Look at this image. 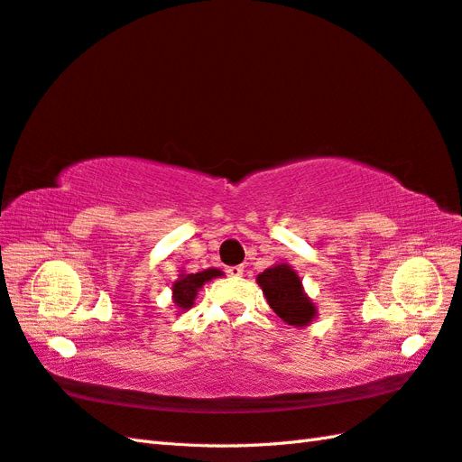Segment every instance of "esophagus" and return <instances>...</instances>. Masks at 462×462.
<instances>
[{"label": "esophagus", "instance_id": "1", "mask_svg": "<svg viewBox=\"0 0 462 462\" xmlns=\"http://www.w3.org/2000/svg\"><path fill=\"white\" fill-rule=\"evenodd\" d=\"M226 273H228L230 277H240V275L244 273V267H242V265H232V267H228Z\"/></svg>", "mask_w": 462, "mask_h": 462}]
</instances>
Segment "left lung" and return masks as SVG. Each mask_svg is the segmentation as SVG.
Returning <instances> with one entry per match:
<instances>
[{
	"mask_svg": "<svg viewBox=\"0 0 462 462\" xmlns=\"http://www.w3.org/2000/svg\"><path fill=\"white\" fill-rule=\"evenodd\" d=\"M257 283L263 289L267 303L273 313L283 319L287 325L305 327L315 317V305L303 293L301 280L291 267L282 263L257 275Z\"/></svg>",
	"mask_w": 462,
	"mask_h": 462,
	"instance_id": "8db88e82",
	"label": "left lung"
}]
</instances>
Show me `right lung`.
Wrapping results in <instances>:
<instances>
[{
	"label": "right lung",
	"instance_id": "right-lung-1",
	"mask_svg": "<svg viewBox=\"0 0 462 462\" xmlns=\"http://www.w3.org/2000/svg\"><path fill=\"white\" fill-rule=\"evenodd\" d=\"M222 275L220 270H205L200 273H187V275H180L179 282L173 283V297H175V303L180 309H189L195 303V297L199 293V289L205 285L207 282H210L212 277H218Z\"/></svg>",
	"mask_w": 462,
	"mask_h": 462
}]
</instances>
